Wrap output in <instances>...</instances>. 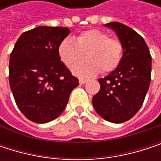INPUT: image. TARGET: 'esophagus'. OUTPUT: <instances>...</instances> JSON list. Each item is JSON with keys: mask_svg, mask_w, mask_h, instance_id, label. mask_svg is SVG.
Instances as JSON below:
<instances>
[{"mask_svg": "<svg viewBox=\"0 0 161 161\" xmlns=\"http://www.w3.org/2000/svg\"><path fill=\"white\" fill-rule=\"evenodd\" d=\"M86 79H84V78H80V79H79V83H80L81 85H84V84H85V83H86Z\"/></svg>", "mask_w": 161, "mask_h": 161, "instance_id": "34e87169", "label": "esophagus"}]
</instances>
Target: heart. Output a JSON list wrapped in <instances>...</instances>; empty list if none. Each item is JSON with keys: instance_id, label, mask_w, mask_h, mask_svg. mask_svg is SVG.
<instances>
[{"instance_id": "heart-1", "label": "heart", "mask_w": 161, "mask_h": 161, "mask_svg": "<svg viewBox=\"0 0 161 161\" xmlns=\"http://www.w3.org/2000/svg\"><path fill=\"white\" fill-rule=\"evenodd\" d=\"M123 52V44L119 39L97 29L81 32L75 40L64 39L58 48L60 60L68 68L79 63L86 53L88 59L73 69L80 76L95 75L101 71L103 74L114 71L122 60Z\"/></svg>"}]
</instances>
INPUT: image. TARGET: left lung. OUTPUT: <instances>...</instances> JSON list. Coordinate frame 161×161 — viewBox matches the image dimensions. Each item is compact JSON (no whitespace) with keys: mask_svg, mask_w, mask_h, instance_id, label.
I'll return each instance as SVG.
<instances>
[{"mask_svg":"<svg viewBox=\"0 0 161 161\" xmlns=\"http://www.w3.org/2000/svg\"><path fill=\"white\" fill-rule=\"evenodd\" d=\"M123 44L119 66L104 78L93 97V106L103 118L113 123L130 119L142 107L151 81L152 58L144 38L131 28L119 23L105 24Z\"/></svg>","mask_w":161,"mask_h":161,"instance_id":"1","label":"left lung"}]
</instances>
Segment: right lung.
Returning a JSON list of instances; mask_svg holds the SVG:
<instances>
[{
    "label": "right lung",
    "instance_id": "1",
    "mask_svg": "<svg viewBox=\"0 0 161 161\" xmlns=\"http://www.w3.org/2000/svg\"><path fill=\"white\" fill-rule=\"evenodd\" d=\"M69 33L68 28L37 27L22 33L11 52L10 87L17 107L32 122L57 118L79 85L58 53Z\"/></svg>",
    "mask_w": 161,
    "mask_h": 161
}]
</instances>
